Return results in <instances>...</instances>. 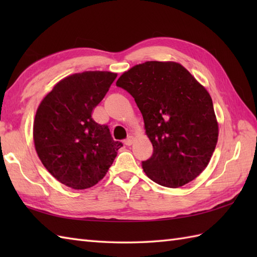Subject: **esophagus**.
<instances>
[{
    "label": "esophagus",
    "mask_w": 257,
    "mask_h": 257,
    "mask_svg": "<svg viewBox=\"0 0 257 257\" xmlns=\"http://www.w3.org/2000/svg\"><path fill=\"white\" fill-rule=\"evenodd\" d=\"M134 141H135L134 136H128V138L124 140V144L127 146H132L134 144Z\"/></svg>",
    "instance_id": "1"
}]
</instances>
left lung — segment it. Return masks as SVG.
I'll return each mask as SVG.
<instances>
[{
    "label": "left lung",
    "mask_w": 257,
    "mask_h": 257,
    "mask_svg": "<svg viewBox=\"0 0 257 257\" xmlns=\"http://www.w3.org/2000/svg\"><path fill=\"white\" fill-rule=\"evenodd\" d=\"M117 86L135 98L154 154L143 161L152 181L179 188L209 165L219 138L212 98L187 68L176 62L135 65Z\"/></svg>",
    "instance_id": "1"
}]
</instances>
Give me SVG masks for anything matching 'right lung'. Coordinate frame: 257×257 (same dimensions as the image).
<instances>
[{
    "instance_id": "right-lung-1",
    "label": "right lung",
    "mask_w": 257,
    "mask_h": 257,
    "mask_svg": "<svg viewBox=\"0 0 257 257\" xmlns=\"http://www.w3.org/2000/svg\"><path fill=\"white\" fill-rule=\"evenodd\" d=\"M117 74L100 70L59 80L38 106L33 139L36 154L57 181L75 190L88 189L106 176L122 144L107 125L92 119Z\"/></svg>"
}]
</instances>
